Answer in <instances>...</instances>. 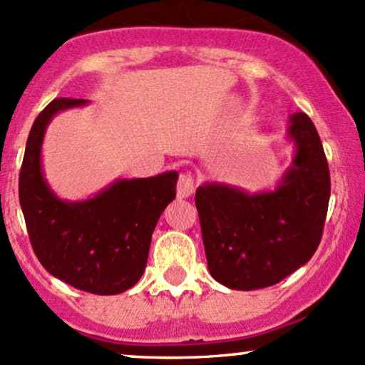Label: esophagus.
<instances>
[{"label":"esophagus","instance_id":"obj_1","mask_svg":"<svg viewBox=\"0 0 365 365\" xmlns=\"http://www.w3.org/2000/svg\"><path fill=\"white\" fill-rule=\"evenodd\" d=\"M195 190V180L192 177L190 173H182L178 178V183H177V195L180 199H187V197H190L194 194Z\"/></svg>","mask_w":365,"mask_h":365}]
</instances>
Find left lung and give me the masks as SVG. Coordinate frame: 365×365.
<instances>
[{"label":"left lung","instance_id":"8db88e82","mask_svg":"<svg viewBox=\"0 0 365 365\" xmlns=\"http://www.w3.org/2000/svg\"><path fill=\"white\" fill-rule=\"evenodd\" d=\"M292 165L273 190L206 182L195 192L209 273L232 290L282 282L316 252L329 202V168L317 130L293 113Z\"/></svg>","mask_w":365,"mask_h":365}]
</instances>
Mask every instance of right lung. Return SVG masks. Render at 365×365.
<instances>
[{"instance_id": "right-lung-1", "label": "right lung", "mask_w": 365, "mask_h": 365, "mask_svg": "<svg viewBox=\"0 0 365 365\" xmlns=\"http://www.w3.org/2000/svg\"><path fill=\"white\" fill-rule=\"evenodd\" d=\"M86 99H54L29 133L19 197L32 249L48 273L77 290L116 295L140 279L159 216L177 195V171L118 178L83 200L60 199L43 170L46 128Z\"/></svg>"}]
</instances>
